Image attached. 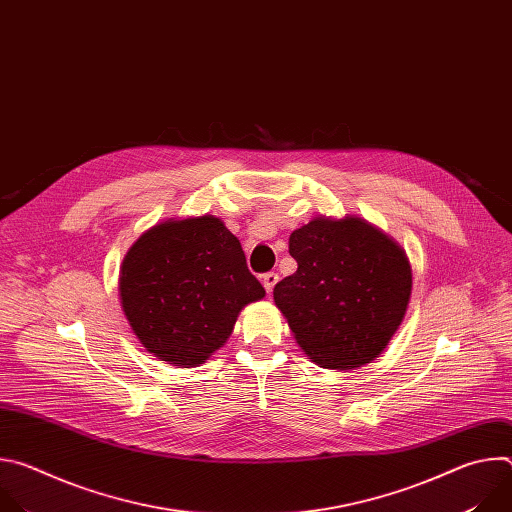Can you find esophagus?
<instances>
[{
    "mask_svg": "<svg viewBox=\"0 0 512 512\" xmlns=\"http://www.w3.org/2000/svg\"><path fill=\"white\" fill-rule=\"evenodd\" d=\"M279 281V275L277 273H273V271H269V273H265L263 277H261V283H263V287L267 289V294H271L273 291V287H275V283Z\"/></svg>",
    "mask_w": 512,
    "mask_h": 512,
    "instance_id": "1",
    "label": "esophagus"
}]
</instances>
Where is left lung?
Here are the masks:
<instances>
[{"mask_svg": "<svg viewBox=\"0 0 512 512\" xmlns=\"http://www.w3.org/2000/svg\"><path fill=\"white\" fill-rule=\"evenodd\" d=\"M298 271L273 300L300 348L322 369L373 362L399 330L413 275L403 247L356 214L314 216L289 235Z\"/></svg>", "mask_w": 512, "mask_h": 512, "instance_id": "8db88e82", "label": "left lung"}]
</instances>
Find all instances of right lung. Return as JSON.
Listing matches in <instances>:
<instances>
[{"instance_id": "obj_1", "label": "right lung", "mask_w": 512, "mask_h": 512, "mask_svg": "<svg viewBox=\"0 0 512 512\" xmlns=\"http://www.w3.org/2000/svg\"><path fill=\"white\" fill-rule=\"evenodd\" d=\"M119 298L145 350L192 369L225 346L265 289L221 218L200 214L166 218L137 237L121 263Z\"/></svg>"}]
</instances>
